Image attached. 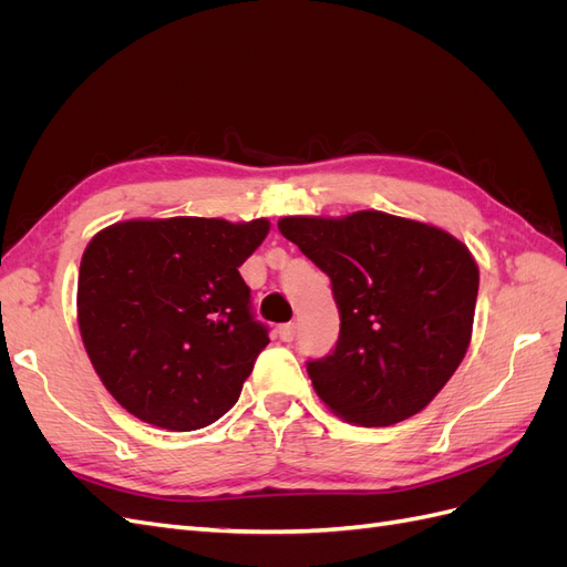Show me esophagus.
Wrapping results in <instances>:
<instances>
[{
  "label": "esophagus",
  "mask_w": 567,
  "mask_h": 567,
  "mask_svg": "<svg viewBox=\"0 0 567 567\" xmlns=\"http://www.w3.org/2000/svg\"><path fill=\"white\" fill-rule=\"evenodd\" d=\"M279 338L284 340V342H290L296 338V323H284L281 329H279Z\"/></svg>",
  "instance_id": "1"
}]
</instances>
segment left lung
Wrapping results in <instances>:
<instances>
[{
	"label": "left lung",
	"instance_id": "1",
	"mask_svg": "<svg viewBox=\"0 0 567 567\" xmlns=\"http://www.w3.org/2000/svg\"><path fill=\"white\" fill-rule=\"evenodd\" d=\"M279 231L329 274L340 312L336 350L307 364L319 400L364 427L423 411L471 346L480 269L468 246L381 210L281 217Z\"/></svg>",
	"mask_w": 567,
	"mask_h": 567
}]
</instances>
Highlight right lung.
<instances>
[{
    "label": "right lung",
    "instance_id": "1",
    "mask_svg": "<svg viewBox=\"0 0 567 567\" xmlns=\"http://www.w3.org/2000/svg\"><path fill=\"white\" fill-rule=\"evenodd\" d=\"M269 219H125L92 236L78 274L90 362L132 416L186 433L236 404L267 331L238 274Z\"/></svg>",
    "mask_w": 567,
    "mask_h": 567
}]
</instances>
